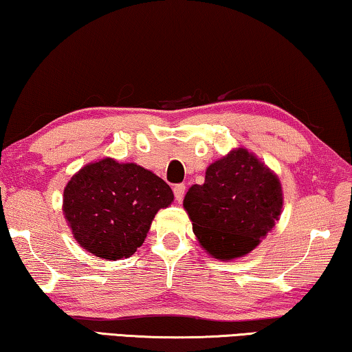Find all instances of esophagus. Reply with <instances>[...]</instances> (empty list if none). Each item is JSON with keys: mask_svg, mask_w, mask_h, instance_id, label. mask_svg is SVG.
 <instances>
[{"mask_svg": "<svg viewBox=\"0 0 352 352\" xmlns=\"http://www.w3.org/2000/svg\"><path fill=\"white\" fill-rule=\"evenodd\" d=\"M173 192H175V197L177 201H182V198H184V193H186V186L184 184H176L175 188H173Z\"/></svg>", "mask_w": 352, "mask_h": 352, "instance_id": "esophagus-1", "label": "esophagus"}]
</instances>
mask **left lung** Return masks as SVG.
Returning <instances> with one entry per match:
<instances>
[{"mask_svg":"<svg viewBox=\"0 0 352 352\" xmlns=\"http://www.w3.org/2000/svg\"><path fill=\"white\" fill-rule=\"evenodd\" d=\"M198 241L221 261L246 256L281 216L278 176L243 147L208 166L205 184H193L184 198Z\"/></svg>","mask_w":352,"mask_h":352,"instance_id":"1","label":"left lung"}]
</instances>
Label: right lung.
<instances>
[{
	"instance_id": "right-lung-1",
	"label": "right lung",
	"mask_w": 352,
	"mask_h": 352,
	"mask_svg": "<svg viewBox=\"0 0 352 352\" xmlns=\"http://www.w3.org/2000/svg\"><path fill=\"white\" fill-rule=\"evenodd\" d=\"M173 190L136 164L103 159L85 165L63 192V214L80 246L106 261L133 256Z\"/></svg>"
}]
</instances>
